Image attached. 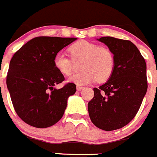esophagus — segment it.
Returning a JSON list of instances; mask_svg holds the SVG:
<instances>
[{
  "mask_svg": "<svg viewBox=\"0 0 157 157\" xmlns=\"http://www.w3.org/2000/svg\"><path fill=\"white\" fill-rule=\"evenodd\" d=\"M83 86H77V91H80V90H83Z\"/></svg>",
  "mask_w": 157,
  "mask_h": 157,
  "instance_id": "34e87169",
  "label": "esophagus"
}]
</instances>
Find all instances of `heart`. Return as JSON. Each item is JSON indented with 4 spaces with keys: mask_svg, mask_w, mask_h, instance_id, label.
<instances>
[{
    "mask_svg": "<svg viewBox=\"0 0 157 157\" xmlns=\"http://www.w3.org/2000/svg\"><path fill=\"white\" fill-rule=\"evenodd\" d=\"M69 52L74 60L83 58L80 65L83 71L71 75L70 82L83 86L96 80L105 81L112 75L115 59L109 48L99 47L89 41L80 40L70 46ZM53 64L60 74L68 76L72 72L74 62L64 52H58L54 57Z\"/></svg>",
    "mask_w": 157,
    "mask_h": 157,
    "instance_id": "obj_1",
    "label": "heart"
}]
</instances>
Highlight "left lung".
I'll use <instances>...</instances> for the list:
<instances>
[{
	"label": "left lung",
	"mask_w": 157,
	"mask_h": 157,
	"mask_svg": "<svg viewBox=\"0 0 157 157\" xmlns=\"http://www.w3.org/2000/svg\"><path fill=\"white\" fill-rule=\"evenodd\" d=\"M114 55L115 65L108 81L94 88L88 103L90 120L104 131L128 124L138 112L147 90V65L131 41L105 36L98 39Z\"/></svg>",
	"instance_id": "left-lung-1"
}]
</instances>
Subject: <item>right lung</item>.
Returning a JSON list of instances; mask_svg holds the SVG:
<instances>
[{"instance_id":"right-lung-1","label":"right lung","mask_w":157,"mask_h":157,"mask_svg":"<svg viewBox=\"0 0 157 157\" xmlns=\"http://www.w3.org/2000/svg\"><path fill=\"white\" fill-rule=\"evenodd\" d=\"M77 38L39 36L21 47L11 58L7 86L17 115L35 128L56 124L64 113L67 99L75 93L76 85L64 80L53 64L55 54Z\"/></svg>"}]
</instances>
